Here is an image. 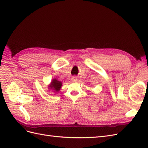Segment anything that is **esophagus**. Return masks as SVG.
Listing matches in <instances>:
<instances>
[{"mask_svg": "<svg viewBox=\"0 0 148 148\" xmlns=\"http://www.w3.org/2000/svg\"><path fill=\"white\" fill-rule=\"evenodd\" d=\"M71 80H72V81H77V77H73L72 78H71Z\"/></svg>", "mask_w": 148, "mask_h": 148, "instance_id": "34e87169", "label": "esophagus"}]
</instances>
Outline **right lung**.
I'll return each instance as SVG.
<instances>
[{"instance_id": "add662e5", "label": "right lung", "mask_w": 148, "mask_h": 148, "mask_svg": "<svg viewBox=\"0 0 148 148\" xmlns=\"http://www.w3.org/2000/svg\"><path fill=\"white\" fill-rule=\"evenodd\" d=\"M61 86H62V83L59 81H58V80H57L56 79H53L52 81L51 84L49 87L51 88V89H53V90H55L56 91L58 92L59 91Z\"/></svg>"}]
</instances>
